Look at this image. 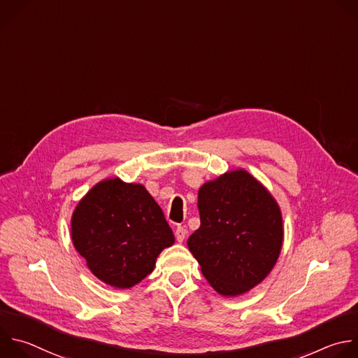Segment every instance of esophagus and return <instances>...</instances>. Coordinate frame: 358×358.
<instances>
[{"label":"esophagus","instance_id":"1","mask_svg":"<svg viewBox=\"0 0 358 358\" xmlns=\"http://www.w3.org/2000/svg\"><path fill=\"white\" fill-rule=\"evenodd\" d=\"M185 236H187V229L182 227V226H178L176 229V239H177V242L182 243L184 239H185Z\"/></svg>","mask_w":358,"mask_h":358}]
</instances>
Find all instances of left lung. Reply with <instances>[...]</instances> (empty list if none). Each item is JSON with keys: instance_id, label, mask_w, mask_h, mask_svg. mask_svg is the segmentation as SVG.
<instances>
[{"instance_id": "left-lung-1", "label": "left lung", "mask_w": 358, "mask_h": 358, "mask_svg": "<svg viewBox=\"0 0 358 358\" xmlns=\"http://www.w3.org/2000/svg\"><path fill=\"white\" fill-rule=\"evenodd\" d=\"M201 226L187 241L210 287L237 296L259 285L274 268L284 241L281 209L249 171L237 169L198 191Z\"/></svg>"}]
</instances>
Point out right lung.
<instances>
[{
    "label": "right lung",
    "instance_id": "1",
    "mask_svg": "<svg viewBox=\"0 0 358 358\" xmlns=\"http://www.w3.org/2000/svg\"><path fill=\"white\" fill-rule=\"evenodd\" d=\"M71 241L91 273L127 289L146 278L174 234L155 198L142 184L106 178L77 203Z\"/></svg>",
    "mask_w": 358,
    "mask_h": 358
}]
</instances>
